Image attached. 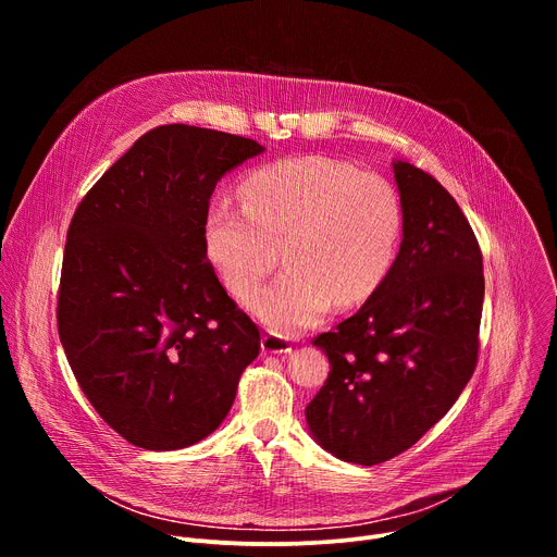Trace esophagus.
Masks as SVG:
<instances>
[{
	"instance_id": "esophagus-1",
	"label": "esophagus",
	"mask_w": 557,
	"mask_h": 557,
	"mask_svg": "<svg viewBox=\"0 0 557 557\" xmlns=\"http://www.w3.org/2000/svg\"><path fill=\"white\" fill-rule=\"evenodd\" d=\"M290 350H293L290 342L284 339L282 335L269 333V335L262 337V352H264V355H288Z\"/></svg>"
}]
</instances>
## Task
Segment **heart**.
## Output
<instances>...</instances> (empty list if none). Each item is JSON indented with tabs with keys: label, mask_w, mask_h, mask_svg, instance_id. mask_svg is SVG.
<instances>
[{
	"label": "heart",
	"mask_w": 557,
	"mask_h": 557,
	"mask_svg": "<svg viewBox=\"0 0 557 557\" xmlns=\"http://www.w3.org/2000/svg\"><path fill=\"white\" fill-rule=\"evenodd\" d=\"M243 205L215 200L205 224L207 253L226 286L253 293L249 308L271 331L299 335L333 301L368 299L389 275L404 240V205L394 185L326 156H297L251 172Z\"/></svg>",
	"instance_id": "1"
}]
</instances>
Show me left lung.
<instances>
[{"label": "left lung", "mask_w": 557, "mask_h": 557, "mask_svg": "<svg viewBox=\"0 0 557 557\" xmlns=\"http://www.w3.org/2000/svg\"><path fill=\"white\" fill-rule=\"evenodd\" d=\"M404 240L385 282L312 346L331 372L306 408L333 456L379 465L412 447L456 404L479 359L485 297L479 240L449 191L394 161Z\"/></svg>", "instance_id": "left-lung-1"}]
</instances>
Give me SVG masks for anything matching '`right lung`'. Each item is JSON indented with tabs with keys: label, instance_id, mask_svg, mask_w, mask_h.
Masks as SVG:
<instances>
[{
	"label": "right lung",
	"instance_id": "add662e5",
	"mask_svg": "<svg viewBox=\"0 0 557 557\" xmlns=\"http://www.w3.org/2000/svg\"><path fill=\"white\" fill-rule=\"evenodd\" d=\"M264 147L194 125L143 134L76 207L57 324L101 419L136 447L209 436L260 352V331L207 260L218 181Z\"/></svg>",
	"mask_w": 557,
	"mask_h": 557
}]
</instances>
